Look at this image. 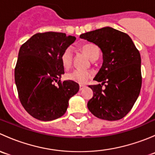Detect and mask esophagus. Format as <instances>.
Segmentation results:
<instances>
[{
  "label": "esophagus",
  "instance_id": "34e87169",
  "mask_svg": "<svg viewBox=\"0 0 155 155\" xmlns=\"http://www.w3.org/2000/svg\"><path fill=\"white\" fill-rule=\"evenodd\" d=\"M85 87H86V86H85V85H79V91H82V90H83L84 88H85Z\"/></svg>",
  "mask_w": 155,
  "mask_h": 155
}]
</instances>
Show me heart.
Masks as SVG:
<instances>
[{"label":"heart","mask_w":155,"mask_h":155,"mask_svg":"<svg viewBox=\"0 0 155 155\" xmlns=\"http://www.w3.org/2000/svg\"><path fill=\"white\" fill-rule=\"evenodd\" d=\"M81 49L91 61L95 58H98L100 55V48L97 45L94 44V43L84 44L81 47ZM60 61L62 67L66 70L71 67L72 61H73V51H72L71 48L68 47L64 50L63 52L61 54ZM92 76L93 74L90 71L76 70L72 71L71 73H68L66 75V79L72 81V82H76V83L83 85V84L86 83L92 77Z\"/></svg>","instance_id":"1"}]
</instances>
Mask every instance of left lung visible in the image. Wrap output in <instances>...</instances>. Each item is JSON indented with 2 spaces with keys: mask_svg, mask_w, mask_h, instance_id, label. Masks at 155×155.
<instances>
[{
  "mask_svg": "<svg viewBox=\"0 0 155 155\" xmlns=\"http://www.w3.org/2000/svg\"><path fill=\"white\" fill-rule=\"evenodd\" d=\"M79 37L94 43L103 52L102 67L94 79L100 83L89 85L94 92L87 102L89 111L101 119H121L131 110L140 95V51L127 34L110 27L85 33Z\"/></svg>",
  "mask_w": 155,
  "mask_h": 155,
  "instance_id": "obj_1",
  "label": "left lung"
}]
</instances>
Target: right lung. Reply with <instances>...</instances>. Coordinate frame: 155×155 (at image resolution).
I'll list each match as a JSON object with an SVG mask.
<instances>
[{"mask_svg": "<svg viewBox=\"0 0 155 155\" xmlns=\"http://www.w3.org/2000/svg\"><path fill=\"white\" fill-rule=\"evenodd\" d=\"M75 40L64 33H37L20 47L15 82L21 105L34 118L44 121L60 118L79 91L76 82H61L64 73L61 54Z\"/></svg>", "mask_w": 155, "mask_h": 155, "instance_id": "obj_1", "label": "right lung"}]
</instances>
